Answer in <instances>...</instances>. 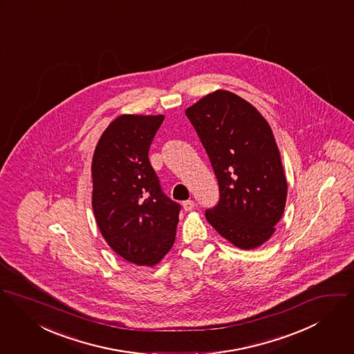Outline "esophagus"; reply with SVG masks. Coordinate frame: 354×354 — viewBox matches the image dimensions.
<instances>
[{"instance_id": "1", "label": "esophagus", "mask_w": 354, "mask_h": 354, "mask_svg": "<svg viewBox=\"0 0 354 354\" xmlns=\"http://www.w3.org/2000/svg\"><path fill=\"white\" fill-rule=\"evenodd\" d=\"M183 209L186 210V212H190V210H193V209H196V202L194 201H185L183 202Z\"/></svg>"}]
</instances>
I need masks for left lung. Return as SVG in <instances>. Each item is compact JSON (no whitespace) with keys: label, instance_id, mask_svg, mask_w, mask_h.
I'll use <instances>...</instances> for the list:
<instances>
[{"label":"left lung","instance_id":"1","mask_svg":"<svg viewBox=\"0 0 354 354\" xmlns=\"http://www.w3.org/2000/svg\"><path fill=\"white\" fill-rule=\"evenodd\" d=\"M218 180L209 224L241 250L266 243L281 220L288 182L274 134L247 100L217 89L186 109Z\"/></svg>","mask_w":354,"mask_h":354}]
</instances>
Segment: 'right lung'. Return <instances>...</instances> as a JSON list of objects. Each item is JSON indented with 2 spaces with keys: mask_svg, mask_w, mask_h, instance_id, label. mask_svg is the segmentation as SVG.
<instances>
[{
  "mask_svg": "<svg viewBox=\"0 0 354 354\" xmlns=\"http://www.w3.org/2000/svg\"><path fill=\"white\" fill-rule=\"evenodd\" d=\"M164 115L122 114L92 158V207L107 244L124 261L155 266L171 250L180 206L161 192L148 152Z\"/></svg>",
  "mask_w": 354,
  "mask_h": 354,
  "instance_id": "1",
  "label": "right lung"
}]
</instances>
